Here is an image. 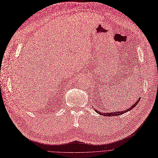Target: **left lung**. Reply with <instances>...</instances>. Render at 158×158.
I'll return each instance as SVG.
<instances>
[{
    "instance_id": "8db88e82",
    "label": "left lung",
    "mask_w": 158,
    "mask_h": 158,
    "mask_svg": "<svg viewBox=\"0 0 158 158\" xmlns=\"http://www.w3.org/2000/svg\"><path fill=\"white\" fill-rule=\"evenodd\" d=\"M139 100H140V98H139L138 100H137L135 102V103H134L131 106H130L128 109H127V110H121V111H119V112H106V113H102L101 112H99V111H98V110H96V109H95L94 108V107H93L94 108V110H95V111L97 112L98 114H100V115H103V116H108V117H112V116H118V115H122L123 114H125V113H126V112H128V111H130V110H132V108H134L136 105H138V102H139Z\"/></svg>"
}]
</instances>
